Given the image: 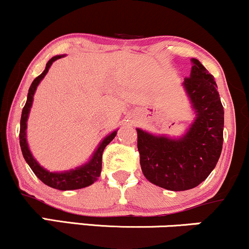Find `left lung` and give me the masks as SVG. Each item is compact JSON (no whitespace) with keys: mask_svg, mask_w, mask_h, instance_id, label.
I'll return each instance as SVG.
<instances>
[{"mask_svg":"<svg viewBox=\"0 0 249 249\" xmlns=\"http://www.w3.org/2000/svg\"><path fill=\"white\" fill-rule=\"evenodd\" d=\"M184 85L196 119L184 136L170 138L137 128L141 166L145 178L170 191L196 187L218 162L224 142V107L214 77L192 58Z\"/></svg>","mask_w":249,"mask_h":249,"instance_id":"obj_1","label":"left lung"}]
</instances>
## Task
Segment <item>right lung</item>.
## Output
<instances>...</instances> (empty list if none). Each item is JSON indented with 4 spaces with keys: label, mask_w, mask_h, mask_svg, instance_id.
<instances>
[{
    "label": "right lung",
    "mask_w": 249,
    "mask_h": 249,
    "mask_svg": "<svg viewBox=\"0 0 249 249\" xmlns=\"http://www.w3.org/2000/svg\"><path fill=\"white\" fill-rule=\"evenodd\" d=\"M64 57L63 55H57L53 56V58L49 59V62L47 63V67L43 72L38 77H36L34 79V82L31 83L29 88V92H28V98L27 103H25L23 110H22V116H21V128H19V145H21L22 154H23L25 161L28 162L33 172L36 174L37 178L41 180L42 182H44L48 186L56 188V190L61 191H71V190H78V188H83L92 185L93 182L98 179V177L101 176L102 172V156L103 151L107 147V145L110 144V142L112 141L116 137L117 131H113L112 133H110L108 136L105 137L103 141L99 142L98 147L96 148V151L93 152L92 157L89 160L87 164L82 165V166L72 168V170L64 171V172H50L47 171L45 168H43L38 162L36 161V159L34 158L33 154H31L29 146H28L27 142V122L28 117H29V112L31 105H33L34 101V95H35V91L41 81L44 78V76L47 75L49 68L51 67L53 62L56 59L62 58Z\"/></svg>",
    "instance_id": "right-lung-1"
}]
</instances>
